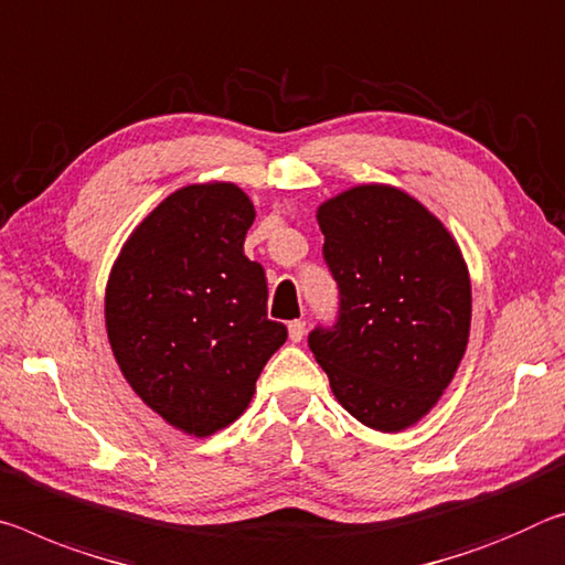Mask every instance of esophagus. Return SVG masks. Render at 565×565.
<instances>
[{"label": "esophagus", "mask_w": 565, "mask_h": 565, "mask_svg": "<svg viewBox=\"0 0 565 565\" xmlns=\"http://www.w3.org/2000/svg\"><path fill=\"white\" fill-rule=\"evenodd\" d=\"M303 331H307V321H301V319L289 321V339H291V342H301Z\"/></svg>", "instance_id": "1"}]
</instances>
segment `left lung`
I'll use <instances>...</instances> for the list:
<instances>
[{
	"instance_id": "obj_1",
	"label": "left lung",
	"mask_w": 565,
	"mask_h": 565,
	"mask_svg": "<svg viewBox=\"0 0 565 565\" xmlns=\"http://www.w3.org/2000/svg\"><path fill=\"white\" fill-rule=\"evenodd\" d=\"M317 218L339 311L334 324L309 331V349L349 415L399 433L458 372L470 334L468 266L443 223L399 188H349Z\"/></svg>"
}]
</instances>
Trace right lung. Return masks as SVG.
I'll use <instances>...</instances> for the list:
<instances>
[{
    "instance_id": "add662e5",
    "label": "right lung",
    "mask_w": 565,
    "mask_h": 565,
    "mask_svg": "<svg viewBox=\"0 0 565 565\" xmlns=\"http://www.w3.org/2000/svg\"><path fill=\"white\" fill-rule=\"evenodd\" d=\"M254 218L234 183L185 185L132 231L107 281V339L122 377L188 435L234 423L286 342V327L266 317L264 266L244 254Z\"/></svg>"
}]
</instances>
